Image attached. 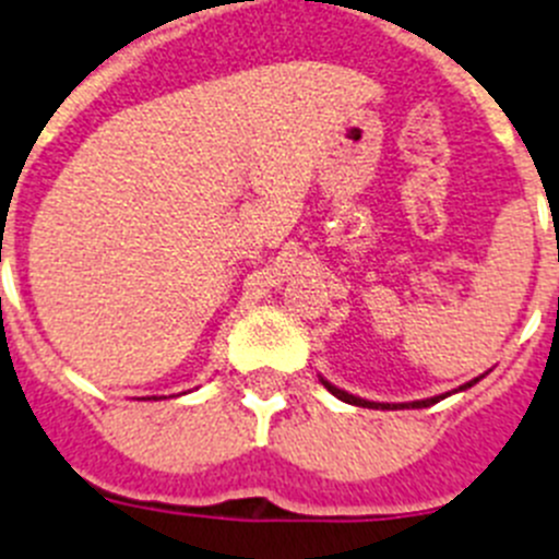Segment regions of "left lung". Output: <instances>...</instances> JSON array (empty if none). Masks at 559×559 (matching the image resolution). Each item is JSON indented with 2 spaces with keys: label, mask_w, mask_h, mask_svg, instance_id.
Listing matches in <instances>:
<instances>
[{
  "label": "left lung",
  "mask_w": 559,
  "mask_h": 559,
  "mask_svg": "<svg viewBox=\"0 0 559 559\" xmlns=\"http://www.w3.org/2000/svg\"><path fill=\"white\" fill-rule=\"evenodd\" d=\"M476 380L464 383L462 389H471ZM322 383H324V389H328V392H333L338 400H344V403H349V406H364V408H408V406H412V408H428V406H433V403H439V400H442V394H439V397L414 400V403H372V400H360V397H355V394H347L344 389H335L333 383H328V380H322Z\"/></svg>",
  "instance_id": "obj_1"
}]
</instances>
